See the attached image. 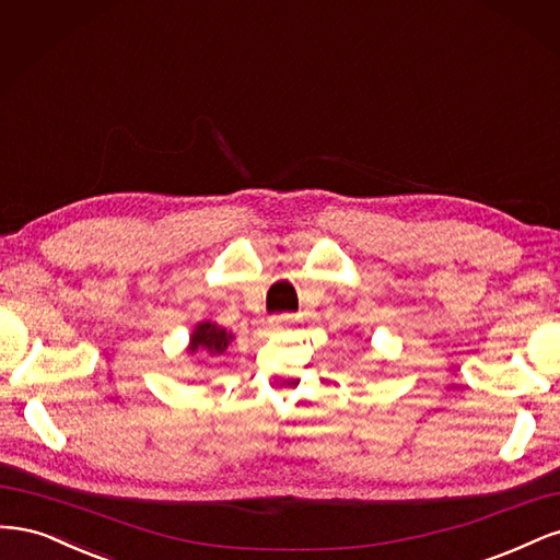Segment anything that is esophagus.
I'll list each match as a JSON object with an SVG mask.
<instances>
[{"label": "esophagus", "instance_id": "esophagus-1", "mask_svg": "<svg viewBox=\"0 0 560 560\" xmlns=\"http://www.w3.org/2000/svg\"><path fill=\"white\" fill-rule=\"evenodd\" d=\"M299 317H301V315H273V317L268 319V325L273 327V329H284V327L296 325Z\"/></svg>", "mask_w": 560, "mask_h": 560}]
</instances>
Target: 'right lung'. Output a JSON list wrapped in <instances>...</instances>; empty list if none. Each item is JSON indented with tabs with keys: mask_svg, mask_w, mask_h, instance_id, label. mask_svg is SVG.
Instances as JSON below:
<instances>
[{
	"mask_svg": "<svg viewBox=\"0 0 560 560\" xmlns=\"http://www.w3.org/2000/svg\"><path fill=\"white\" fill-rule=\"evenodd\" d=\"M229 341H231V334H226V329L212 325V322H202L191 336L189 352L208 350L212 354H222L229 348Z\"/></svg>",
	"mask_w": 560,
	"mask_h": 560,
	"instance_id": "add662e5",
	"label": "right lung"
}]
</instances>
